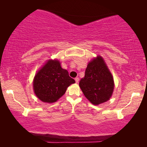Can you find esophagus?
Returning a JSON list of instances; mask_svg holds the SVG:
<instances>
[{
	"label": "esophagus",
	"instance_id": "34e87169",
	"mask_svg": "<svg viewBox=\"0 0 147 147\" xmlns=\"http://www.w3.org/2000/svg\"><path fill=\"white\" fill-rule=\"evenodd\" d=\"M74 80H75L76 83H78V82H79V78H78V77H76V78H74Z\"/></svg>",
	"mask_w": 147,
	"mask_h": 147
}]
</instances>
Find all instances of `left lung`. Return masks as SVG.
<instances>
[{"mask_svg":"<svg viewBox=\"0 0 147 147\" xmlns=\"http://www.w3.org/2000/svg\"><path fill=\"white\" fill-rule=\"evenodd\" d=\"M79 86L94 105L105 102L111 97L114 89L113 78L101 56L88 63L85 76L80 81Z\"/></svg>","mask_w":147,"mask_h":147,"instance_id":"1","label":"left lung"}]
</instances>
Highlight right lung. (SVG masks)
I'll list each match as a JSON object with an SVG mask.
<instances>
[{"instance_id": "1", "label": "right lung", "mask_w": 147, "mask_h": 147, "mask_svg": "<svg viewBox=\"0 0 147 147\" xmlns=\"http://www.w3.org/2000/svg\"><path fill=\"white\" fill-rule=\"evenodd\" d=\"M74 83V80L69 76L66 69L61 67L59 61L49 60L35 76L34 90L41 101L53 103L63 96L67 88Z\"/></svg>"}]
</instances>
